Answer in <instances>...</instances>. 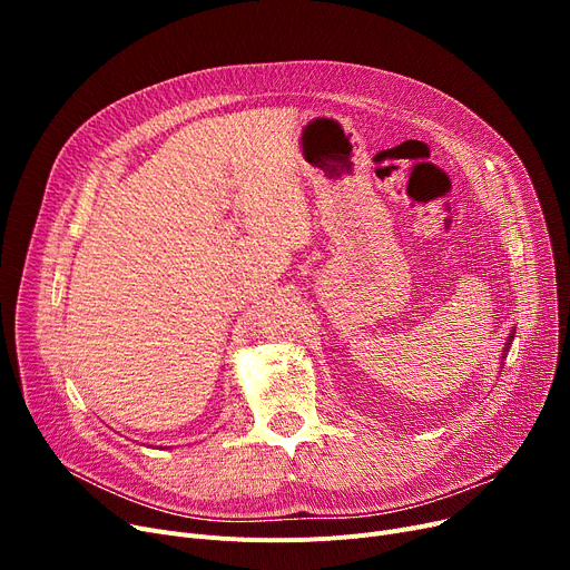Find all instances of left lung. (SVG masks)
Masks as SVG:
<instances>
[{
	"instance_id": "left-lung-1",
	"label": "left lung",
	"mask_w": 570,
	"mask_h": 570,
	"mask_svg": "<svg viewBox=\"0 0 570 570\" xmlns=\"http://www.w3.org/2000/svg\"><path fill=\"white\" fill-rule=\"evenodd\" d=\"M513 337H515V333H511V337H508V340H505V348H503V355H501V357H505L508 348H511V344H513Z\"/></svg>"
}]
</instances>
